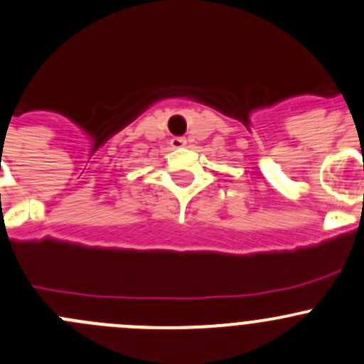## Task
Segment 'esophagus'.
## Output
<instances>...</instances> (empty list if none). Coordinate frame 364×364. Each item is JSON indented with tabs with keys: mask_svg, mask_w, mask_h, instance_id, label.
<instances>
[{
	"mask_svg": "<svg viewBox=\"0 0 364 364\" xmlns=\"http://www.w3.org/2000/svg\"><path fill=\"white\" fill-rule=\"evenodd\" d=\"M186 144V139H183V137H172L171 139V146L174 149H178V148H183V146Z\"/></svg>",
	"mask_w": 364,
	"mask_h": 364,
	"instance_id": "esophagus-1",
	"label": "esophagus"
}]
</instances>
